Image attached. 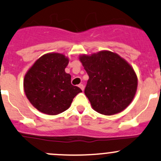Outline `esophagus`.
<instances>
[{"mask_svg":"<svg viewBox=\"0 0 161 161\" xmlns=\"http://www.w3.org/2000/svg\"><path fill=\"white\" fill-rule=\"evenodd\" d=\"M79 87L80 88V89H82V91H84V89H85V87H84V86H83V85H82V84H79Z\"/></svg>","mask_w":161,"mask_h":161,"instance_id":"34e87169","label":"esophagus"}]
</instances>
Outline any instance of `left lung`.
<instances>
[{
    "label": "left lung",
    "instance_id": "8db88e82",
    "mask_svg": "<svg viewBox=\"0 0 161 161\" xmlns=\"http://www.w3.org/2000/svg\"><path fill=\"white\" fill-rule=\"evenodd\" d=\"M79 60L89 75L85 94L95 111L112 115L130 105L137 91V77L128 62L107 50L81 55Z\"/></svg>",
    "mask_w": 161,
    "mask_h": 161
}]
</instances>
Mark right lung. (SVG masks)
Wrapping results in <instances>:
<instances>
[{"instance_id": "obj_1", "label": "right lung", "mask_w": 161, "mask_h": 161, "mask_svg": "<svg viewBox=\"0 0 161 161\" xmlns=\"http://www.w3.org/2000/svg\"><path fill=\"white\" fill-rule=\"evenodd\" d=\"M69 59L50 53L42 56L26 73L24 88L26 98L40 112L56 115L71 105L82 90L71 84V75L65 72Z\"/></svg>"}]
</instances>
